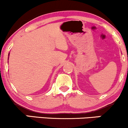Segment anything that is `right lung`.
I'll return each instance as SVG.
<instances>
[{"instance_id": "1", "label": "right lung", "mask_w": 128, "mask_h": 128, "mask_svg": "<svg viewBox=\"0 0 128 128\" xmlns=\"http://www.w3.org/2000/svg\"><path fill=\"white\" fill-rule=\"evenodd\" d=\"M9 55H10V54H9Z\"/></svg>"}]
</instances>
